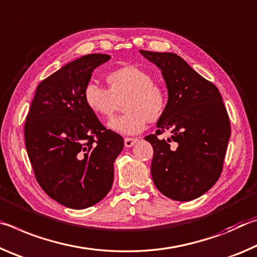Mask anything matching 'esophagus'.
Returning <instances> with one entry per match:
<instances>
[{
	"mask_svg": "<svg viewBox=\"0 0 257 257\" xmlns=\"http://www.w3.org/2000/svg\"><path fill=\"white\" fill-rule=\"evenodd\" d=\"M137 141H138V139H136V138H125L124 145H125V147H127V148H131L132 146L137 144Z\"/></svg>",
	"mask_w": 257,
	"mask_h": 257,
	"instance_id": "1",
	"label": "esophagus"
}]
</instances>
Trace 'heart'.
Listing matches in <instances>:
<instances>
[{
    "instance_id": "b5f03b06",
    "label": "heart",
    "mask_w": 257,
    "mask_h": 257,
    "mask_svg": "<svg viewBox=\"0 0 257 257\" xmlns=\"http://www.w3.org/2000/svg\"><path fill=\"white\" fill-rule=\"evenodd\" d=\"M107 89L87 84L84 102L100 118L109 119L123 102L124 115L109 121V128L117 133L132 136L144 131L148 121H157L166 111L168 96L154 77L137 66H124L106 76Z\"/></svg>"
}]
</instances>
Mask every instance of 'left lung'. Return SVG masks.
<instances>
[{
	"mask_svg": "<svg viewBox=\"0 0 257 257\" xmlns=\"http://www.w3.org/2000/svg\"><path fill=\"white\" fill-rule=\"evenodd\" d=\"M140 52L162 70L168 90L158 130L145 138L154 148V183L173 200L196 199L216 183L223 170L231 126L220 91L178 54ZM166 131L171 138L159 139Z\"/></svg>",
	"mask_w": 257,
	"mask_h": 257,
	"instance_id": "obj_1",
	"label": "left lung"
}]
</instances>
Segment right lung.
I'll return each instance as SVG.
<instances>
[{
    "instance_id": "1",
    "label": "right lung",
    "mask_w": 257,
    "mask_h": 257,
    "mask_svg": "<svg viewBox=\"0 0 257 257\" xmlns=\"http://www.w3.org/2000/svg\"><path fill=\"white\" fill-rule=\"evenodd\" d=\"M93 53L69 62L42 81L25 121V144L35 179L59 204L83 209L107 196L113 162L124 147L84 102L92 71L108 61Z\"/></svg>"
}]
</instances>
